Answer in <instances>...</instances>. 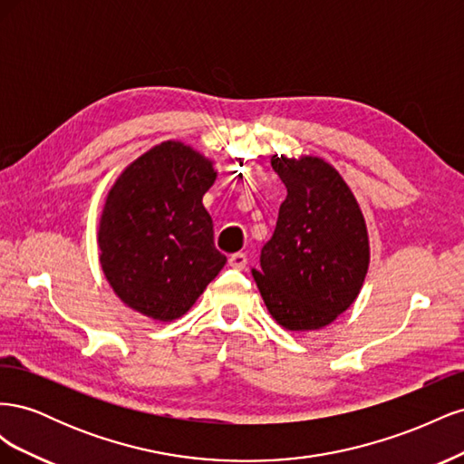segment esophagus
Returning a JSON list of instances; mask_svg holds the SVG:
<instances>
[{"instance_id":"1","label":"esophagus","mask_w":464,"mask_h":464,"mask_svg":"<svg viewBox=\"0 0 464 464\" xmlns=\"http://www.w3.org/2000/svg\"><path fill=\"white\" fill-rule=\"evenodd\" d=\"M228 265L232 266V269H236V271H244L246 265H247V256L246 254H234L228 259Z\"/></svg>"}]
</instances>
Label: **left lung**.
<instances>
[{"label":"left lung","instance_id":"8db88e82","mask_svg":"<svg viewBox=\"0 0 464 464\" xmlns=\"http://www.w3.org/2000/svg\"><path fill=\"white\" fill-rule=\"evenodd\" d=\"M271 166L288 193L261 249V269L251 275L280 327L317 331L354 304L366 280V218L353 189L323 159L273 154Z\"/></svg>","mask_w":464,"mask_h":464}]
</instances>
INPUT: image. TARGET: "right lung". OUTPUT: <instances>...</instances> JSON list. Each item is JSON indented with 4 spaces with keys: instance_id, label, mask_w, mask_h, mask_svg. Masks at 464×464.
Masks as SVG:
<instances>
[{
    "instance_id": "add662e5",
    "label": "right lung",
    "mask_w": 464,
    "mask_h": 464,
    "mask_svg": "<svg viewBox=\"0 0 464 464\" xmlns=\"http://www.w3.org/2000/svg\"><path fill=\"white\" fill-rule=\"evenodd\" d=\"M215 162L181 141L154 145L121 170L98 222V259L116 296L154 321L189 312L227 257L203 195Z\"/></svg>"
}]
</instances>
